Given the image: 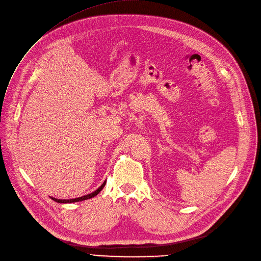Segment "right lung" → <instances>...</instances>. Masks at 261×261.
I'll return each mask as SVG.
<instances>
[{
    "mask_svg": "<svg viewBox=\"0 0 261 261\" xmlns=\"http://www.w3.org/2000/svg\"><path fill=\"white\" fill-rule=\"evenodd\" d=\"M105 185H106V180L103 181L102 185H101L97 190H95L94 192H92V193H90V194H87V195L82 196V197H77V198H73V199H57V198H55V197H51V199L57 201V202H60V203H71V202H77V201H83V200H86V199H90V198L96 196V195L100 192V191L102 190V188L105 187Z\"/></svg>",
    "mask_w": 261,
    "mask_h": 261,
    "instance_id": "right-lung-1",
    "label": "right lung"
}]
</instances>
